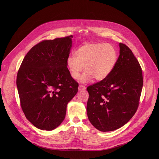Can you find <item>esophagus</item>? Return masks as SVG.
<instances>
[{"instance_id":"obj_1","label":"esophagus","mask_w":159,"mask_h":159,"mask_svg":"<svg viewBox=\"0 0 159 159\" xmlns=\"http://www.w3.org/2000/svg\"><path fill=\"white\" fill-rule=\"evenodd\" d=\"M86 86H84V85H80L79 86V87H78V89H79V91H82V90H84V89H86Z\"/></svg>"}]
</instances>
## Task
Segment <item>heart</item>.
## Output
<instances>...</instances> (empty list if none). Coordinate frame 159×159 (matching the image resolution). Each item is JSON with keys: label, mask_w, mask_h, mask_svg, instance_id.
<instances>
[{"label": "heart", "mask_w": 159, "mask_h": 159, "mask_svg": "<svg viewBox=\"0 0 159 159\" xmlns=\"http://www.w3.org/2000/svg\"><path fill=\"white\" fill-rule=\"evenodd\" d=\"M117 58V52L113 46L103 43H88L76 50L75 56H69L67 64L74 79L79 78L84 66L86 71L81 78L83 82L92 78L95 81H102L112 73Z\"/></svg>", "instance_id": "heart-1"}]
</instances>
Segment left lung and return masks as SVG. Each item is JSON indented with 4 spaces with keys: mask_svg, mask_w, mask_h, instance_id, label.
Returning <instances> with one entry per match:
<instances>
[{
    "mask_svg": "<svg viewBox=\"0 0 159 159\" xmlns=\"http://www.w3.org/2000/svg\"><path fill=\"white\" fill-rule=\"evenodd\" d=\"M119 56L112 73L87 88V114L101 132L124 125L136 113L143 84L141 67L131 49L119 43Z\"/></svg>",
    "mask_w": 159,
    "mask_h": 159,
    "instance_id": "obj_1",
    "label": "left lung"
}]
</instances>
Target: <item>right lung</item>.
Returning a JSON list of instances; mask_svg holds the SVG:
<instances>
[{
	"mask_svg": "<svg viewBox=\"0 0 159 159\" xmlns=\"http://www.w3.org/2000/svg\"><path fill=\"white\" fill-rule=\"evenodd\" d=\"M72 38L42 41L27 53L18 70L16 84L21 108L39 129L57 127L78 92V83L67 67Z\"/></svg>",
	"mask_w": 159,
	"mask_h": 159,
	"instance_id": "1",
	"label": "right lung"
}]
</instances>
